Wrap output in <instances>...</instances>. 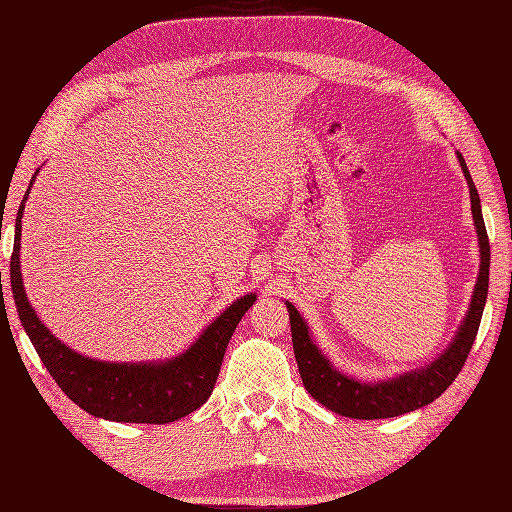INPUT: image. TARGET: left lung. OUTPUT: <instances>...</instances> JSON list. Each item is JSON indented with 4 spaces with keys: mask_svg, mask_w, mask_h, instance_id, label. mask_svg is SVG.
<instances>
[{
    "mask_svg": "<svg viewBox=\"0 0 512 512\" xmlns=\"http://www.w3.org/2000/svg\"><path fill=\"white\" fill-rule=\"evenodd\" d=\"M455 154H458V162L471 193V213L477 231V246H480V273H477L469 310H466L464 319L460 321V328L455 330L451 343L444 347L442 354H438L427 365L409 369V372H402L385 380H367V383H363V380L347 376L332 365L330 358L321 352L317 341L312 339L306 319L301 317L299 310L290 301H286L290 314L292 347H295V358L303 387L308 389V394L314 400L321 402L330 411L339 413V416L356 420H378L402 416V413L429 405V402L440 398L444 389L453 383L455 376L460 374V369L466 363V356L471 352L488 297L491 244H488L482 217L480 193L475 189L462 154L460 151H455Z\"/></svg>",
    "mask_w": 512,
    "mask_h": 512,
    "instance_id": "1",
    "label": "left lung"
}]
</instances>
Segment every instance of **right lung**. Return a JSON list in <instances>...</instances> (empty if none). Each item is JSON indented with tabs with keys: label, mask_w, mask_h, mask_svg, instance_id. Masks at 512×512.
Returning a JSON list of instances; mask_svg holds the SVG:
<instances>
[{
	"label": "right lung",
	"mask_w": 512,
	"mask_h": 512,
	"mask_svg": "<svg viewBox=\"0 0 512 512\" xmlns=\"http://www.w3.org/2000/svg\"><path fill=\"white\" fill-rule=\"evenodd\" d=\"M37 173L39 169L32 176L30 187ZM30 187L17 211L15 248L13 259H10V288H13L19 321L24 325L30 343L35 345L43 365L65 391V396L94 418L136 424L176 422L202 407L215 387L226 345L231 341L237 323L257 301V295L250 292V295L233 301L220 312V317L206 325L187 350L165 358V361L116 363L74 352L37 317L35 308L28 301L24 279H21V217H24Z\"/></svg>",
	"instance_id": "1"
}]
</instances>
